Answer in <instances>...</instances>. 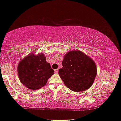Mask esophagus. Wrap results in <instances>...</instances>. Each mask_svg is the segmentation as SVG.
Returning <instances> with one entry per match:
<instances>
[{"mask_svg": "<svg viewBox=\"0 0 121 121\" xmlns=\"http://www.w3.org/2000/svg\"><path fill=\"white\" fill-rule=\"evenodd\" d=\"M54 72L56 73H58V69H56L54 70Z\"/></svg>", "mask_w": 121, "mask_h": 121, "instance_id": "obj_1", "label": "esophagus"}]
</instances>
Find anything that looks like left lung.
I'll return each instance as SVG.
<instances>
[{"label": "left lung", "mask_w": 121, "mask_h": 121, "mask_svg": "<svg viewBox=\"0 0 121 121\" xmlns=\"http://www.w3.org/2000/svg\"><path fill=\"white\" fill-rule=\"evenodd\" d=\"M59 69V76L65 85L76 92L89 89L96 76V66L89 56L80 50L67 52Z\"/></svg>", "instance_id": "8db88e82"}]
</instances>
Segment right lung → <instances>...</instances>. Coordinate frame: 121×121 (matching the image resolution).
Masks as SVG:
<instances>
[{
  "mask_svg": "<svg viewBox=\"0 0 121 121\" xmlns=\"http://www.w3.org/2000/svg\"><path fill=\"white\" fill-rule=\"evenodd\" d=\"M19 79L22 84L31 90H38L45 85L54 74V70L46 60L43 53L29 54L18 65Z\"/></svg>",
  "mask_w": 121,
  "mask_h": 121,
  "instance_id": "add662e5",
  "label": "right lung"
}]
</instances>
